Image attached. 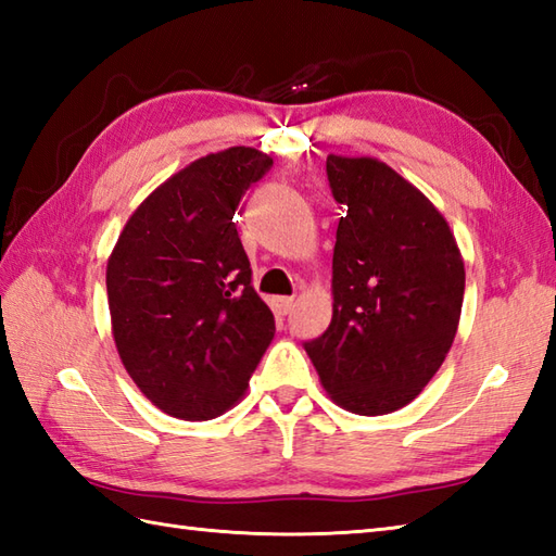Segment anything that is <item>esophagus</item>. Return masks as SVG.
<instances>
[{"instance_id":"esophagus-1","label":"esophagus","mask_w":556,"mask_h":556,"mask_svg":"<svg viewBox=\"0 0 556 556\" xmlns=\"http://www.w3.org/2000/svg\"><path fill=\"white\" fill-rule=\"evenodd\" d=\"M271 308H275V313H279V315H289L293 311V299H289V296L271 299Z\"/></svg>"}]
</instances>
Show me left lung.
Here are the masks:
<instances>
[{
	"mask_svg": "<svg viewBox=\"0 0 556 556\" xmlns=\"http://www.w3.org/2000/svg\"><path fill=\"white\" fill-rule=\"evenodd\" d=\"M346 215L332 257V323L305 351L334 404L358 416L404 408L454 344L466 269L442 212L375 157H327Z\"/></svg>",
	"mask_w": 556,
	"mask_h": 556,
	"instance_id": "8db88e82",
	"label": "left lung"
}]
</instances>
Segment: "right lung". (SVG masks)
<instances>
[{
  "mask_svg": "<svg viewBox=\"0 0 556 556\" xmlns=\"http://www.w3.org/2000/svg\"><path fill=\"white\" fill-rule=\"evenodd\" d=\"M269 167V155L245 146L191 162L138 205L110 255L116 351L140 392L174 418L231 408L275 337L233 224Z\"/></svg>",
  "mask_w": 556,
  "mask_h": 556,
  "instance_id": "1",
  "label": "right lung"
}]
</instances>
